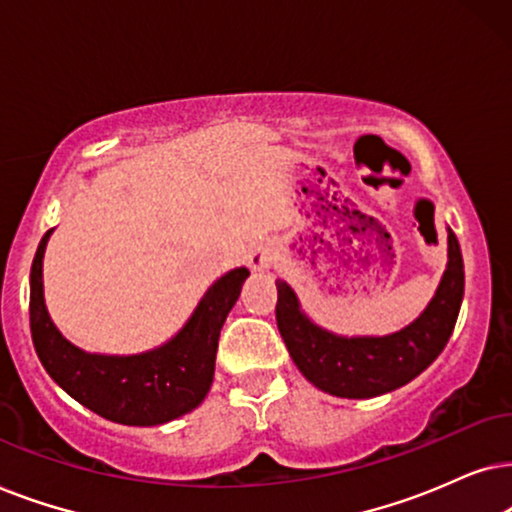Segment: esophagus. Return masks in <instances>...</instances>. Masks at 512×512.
Here are the masks:
<instances>
[{
	"label": "esophagus",
	"instance_id": "1",
	"mask_svg": "<svg viewBox=\"0 0 512 512\" xmlns=\"http://www.w3.org/2000/svg\"><path fill=\"white\" fill-rule=\"evenodd\" d=\"M274 262V248L271 245H255V250L250 252V267L255 271H264Z\"/></svg>",
	"mask_w": 512,
	"mask_h": 512
}]
</instances>
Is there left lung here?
Wrapping results in <instances>:
<instances>
[{"instance_id":"obj_1","label":"left lung","mask_w":512,"mask_h":512,"mask_svg":"<svg viewBox=\"0 0 512 512\" xmlns=\"http://www.w3.org/2000/svg\"><path fill=\"white\" fill-rule=\"evenodd\" d=\"M447 269L421 316L386 337H339L311 323L297 295L276 281V323L297 370L337 398H374L419 377L452 335L463 299V260L454 231L447 236Z\"/></svg>"}]
</instances>
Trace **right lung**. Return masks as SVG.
Wrapping results in <instances>:
<instances>
[{"label":"right lung","instance_id":"obj_1","mask_svg":"<svg viewBox=\"0 0 512 512\" xmlns=\"http://www.w3.org/2000/svg\"><path fill=\"white\" fill-rule=\"evenodd\" d=\"M46 231L30 271V330L49 377L77 403L124 426H159L192 412L213 384L217 342L250 271L231 269L210 285L192 318L159 349L138 356H100L67 342L44 304Z\"/></svg>","mask_w":512,"mask_h":512}]
</instances>
